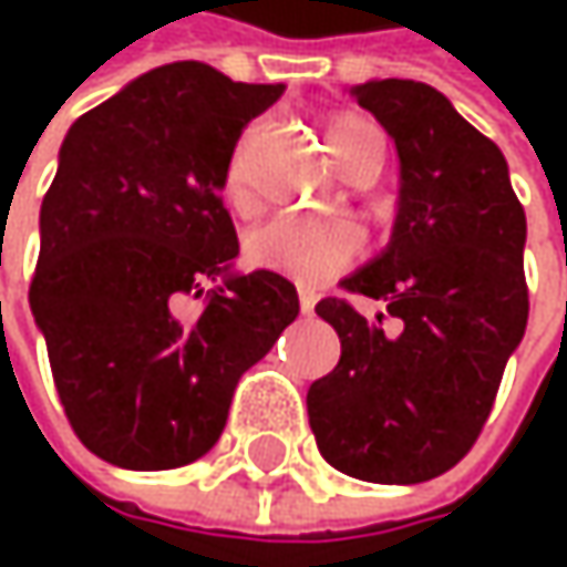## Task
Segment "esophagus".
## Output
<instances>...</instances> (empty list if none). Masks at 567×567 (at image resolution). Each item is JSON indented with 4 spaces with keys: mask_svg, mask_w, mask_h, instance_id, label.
<instances>
[{
    "mask_svg": "<svg viewBox=\"0 0 567 567\" xmlns=\"http://www.w3.org/2000/svg\"><path fill=\"white\" fill-rule=\"evenodd\" d=\"M315 301H318V298H315V291H311V288H298V305H301V311H305V315H311V311H315Z\"/></svg>",
    "mask_w": 567,
    "mask_h": 567,
    "instance_id": "obj_1",
    "label": "esophagus"
}]
</instances>
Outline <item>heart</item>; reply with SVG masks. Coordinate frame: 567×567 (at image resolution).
I'll return each mask as SVG.
<instances>
[{
	"mask_svg": "<svg viewBox=\"0 0 567 567\" xmlns=\"http://www.w3.org/2000/svg\"><path fill=\"white\" fill-rule=\"evenodd\" d=\"M328 151L338 164H344L351 154L381 144L384 134L374 121L361 114H334L324 127ZM243 179H246V164L243 154L233 157L229 164V196L243 199ZM361 252V236L351 223L341 219H301V216H279L262 226H256L246 236V259L256 269L279 272L295 282H321L341 269H348Z\"/></svg>",
	"mask_w": 567,
	"mask_h": 567,
	"instance_id": "1",
	"label": "heart"
}]
</instances>
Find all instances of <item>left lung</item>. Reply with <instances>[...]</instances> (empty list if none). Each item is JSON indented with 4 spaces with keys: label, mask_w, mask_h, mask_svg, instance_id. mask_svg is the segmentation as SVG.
Returning a JSON list of instances; mask_svg holds the SVG:
<instances>
[{
    "label": "left lung",
    "mask_w": 567,
    "mask_h": 567,
    "mask_svg": "<svg viewBox=\"0 0 567 567\" xmlns=\"http://www.w3.org/2000/svg\"><path fill=\"white\" fill-rule=\"evenodd\" d=\"M351 94L394 141L400 196L388 249L341 285L388 301L400 328L315 305L341 361L308 388V423L334 470L410 486L470 453L525 334V209L503 151L436 87L384 78Z\"/></svg>",
    "instance_id": "left-lung-1"
}]
</instances>
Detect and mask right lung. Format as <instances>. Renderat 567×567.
<instances>
[{"instance_id":"1","label":"right lung","mask_w":567,"mask_h":567,"mask_svg":"<svg viewBox=\"0 0 567 567\" xmlns=\"http://www.w3.org/2000/svg\"><path fill=\"white\" fill-rule=\"evenodd\" d=\"M282 91L173 61L64 134L29 305L78 440L121 470L209 453L239 378L298 315L279 272H233L239 239L219 196L243 127ZM206 278L220 285L183 322L178 298Z\"/></svg>"}]
</instances>
